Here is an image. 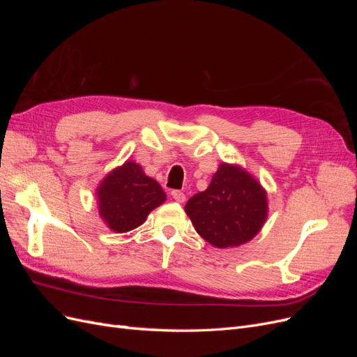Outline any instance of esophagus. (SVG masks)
I'll return each mask as SVG.
<instances>
[{"mask_svg": "<svg viewBox=\"0 0 357 357\" xmlns=\"http://www.w3.org/2000/svg\"><path fill=\"white\" fill-rule=\"evenodd\" d=\"M171 197L174 198V201H177V202H185V199H186V195L181 190H172Z\"/></svg>", "mask_w": 357, "mask_h": 357, "instance_id": "1", "label": "esophagus"}]
</instances>
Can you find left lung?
I'll use <instances>...</instances> for the list:
<instances>
[{"mask_svg":"<svg viewBox=\"0 0 357 357\" xmlns=\"http://www.w3.org/2000/svg\"><path fill=\"white\" fill-rule=\"evenodd\" d=\"M197 232L218 248L238 247L255 238L268 215L266 192L250 172L222 164L210 186L185 207Z\"/></svg>","mask_w":357,"mask_h":357,"instance_id":"1","label":"left lung"}]
</instances>
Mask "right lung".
I'll return each instance as SVG.
<instances>
[{
    "mask_svg": "<svg viewBox=\"0 0 357 357\" xmlns=\"http://www.w3.org/2000/svg\"><path fill=\"white\" fill-rule=\"evenodd\" d=\"M165 192L144 174L142 165L126 160L107 174L96 189L101 219L114 232H128L143 225L149 213L164 204Z\"/></svg>",
    "mask_w": 357,
    "mask_h": 357,
    "instance_id": "1",
    "label": "right lung"
}]
</instances>
